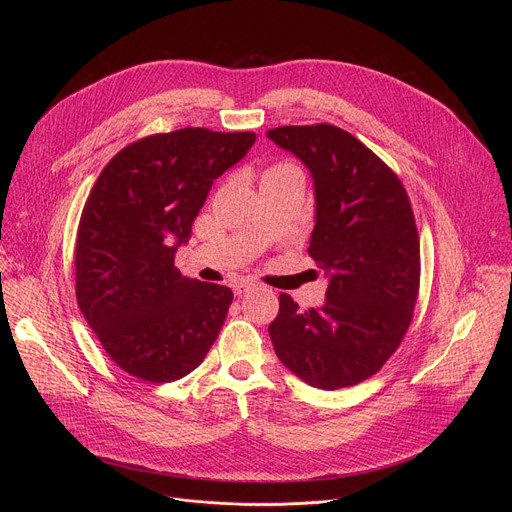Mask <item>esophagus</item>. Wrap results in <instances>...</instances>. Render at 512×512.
<instances>
[{"mask_svg": "<svg viewBox=\"0 0 512 512\" xmlns=\"http://www.w3.org/2000/svg\"><path fill=\"white\" fill-rule=\"evenodd\" d=\"M255 287H257V283L251 281V279H241V281H237V283L233 285L235 296H243V294H247V291H251V289H255Z\"/></svg>", "mask_w": 512, "mask_h": 512, "instance_id": "obj_1", "label": "esophagus"}]
</instances>
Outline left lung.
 <instances>
[{"label":"left lung","mask_w":512,"mask_h":512,"mask_svg":"<svg viewBox=\"0 0 512 512\" xmlns=\"http://www.w3.org/2000/svg\"><path fill=\"white\" fill-rule=\"evenodd\" d=\"M267 137L312 172L316 225L308 253L330 277L320 308L300 310L279 294L269 324L275 354L316 389L358 385L381 371L413 320L421 261L407 190L336 125H283Z\"/></svg>","instance_id":"8db88e82"}]
</instances>
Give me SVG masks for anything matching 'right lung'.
<instances>
[{
	"label": "right lung",
	"mask_w": 512,
	"mask_h": 512,
	"mask_svg": "<svg viewBox=\"0 0 512 512\" xmlns=\"http://www.w3.org/2000/svg\"><path fill=\"white\" fill-rule=\"evenodd\" d=\"M253 131L184 127L113 156L81 214L77 302L119 369L150 383L192 373L221 332L231 287L182 277L174 255L212 182L255 143Z\"/></svg>",
	"instance_id": "right-lung-1"
}]
</instances>
